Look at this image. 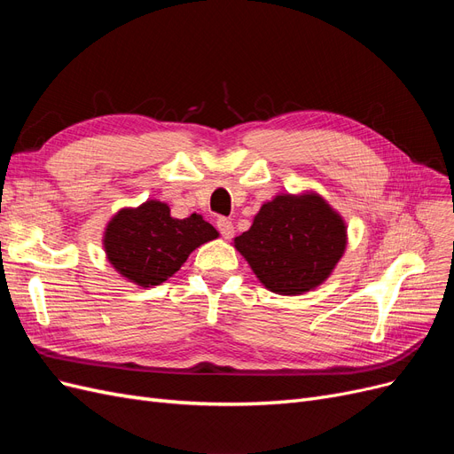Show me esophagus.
<instances>
[{"mask_svg": "<svg viewBox=\"0 0 454 454\" xmlns=\"http://www.w3.org/2000/svg\"><path fill=\"white\" fill-rule=\"evenodd\" d=\"M215 225H217V231L222 232L223 239H232V235H235V225H232L231 219L219 217L217 222H215Z\"/></svg>", "mask_w": 454, "mask_h": 454, "instance_id": "1", "label": "esophagus"}]
</instances>
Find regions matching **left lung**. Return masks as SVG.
Wrapping results in <instances>:
<instances>
[{
    "instance_id": "8db88e82",
    "label": "left lung",
    "mask_w": 454,
    "mask_h": 454,
    "mask_svg": "<svg viewBox=\"0 0 454 454\" xmlns=\"http://www.w3.org/2000/svg\"><path fill=\"white\" fill-rule=\"evenodd\" d=\"M259 282L280 295L320 286L345 254L347 225L320 195H278L235 239Z\"/></svg>"
}]
</instances>
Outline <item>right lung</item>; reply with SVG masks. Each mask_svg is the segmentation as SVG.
I'll list each match as a JSON object with an SVG mask.
<instances>
[{"label":"right lung","instance_id":"obj_1","mask_svg":"<svg viewBox=\"0 0 454 454\" xmlns=\"http://www.w3.org/2000/svg\"><path fill=\"white\" fill-rule=\"evenodd\" d=\"M217 239L202 215H170L168 204L147 200L138 208L119 210L104 232L107 261L127 280L142 287L159 286L180 270L189 254Z\"/></svg>","mask_w":454,"mask_h":454}]
</instances>
